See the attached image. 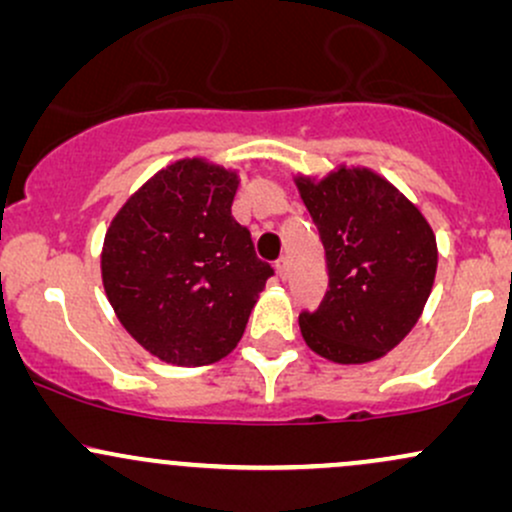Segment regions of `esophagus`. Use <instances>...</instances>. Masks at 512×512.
I'll use <instances>...</instances> for the list:
<instances>
[{"instance_id":"esophagus-1","label":"esophagus","mask_w":512,"mask_h":512,"mask_svg":"<svg viewBox=\"0 0 512 512\" xmlns=\"http://www.w3.org/2000/svg\"><path fill=\"white\" fill-rule=\"evenodd\" d=\"M274 267H276V274H279V279H286V276H289V260H286L284 255L274 262Z\"/></svg>"}]
</instances>
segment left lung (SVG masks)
Instances as JSON below:
<instances>
[{
	"mask_svg": "<svg viewBox=\"0 0 512 512\" xmlns=\"http://www.w3.org/2000/svg\"><path fill=\"white\" fill-rule=\"evenodd\" d=\"M298 190L325 245L320 308L298 317L305 344L334 363H368L416 325L438 267L436 236L397 187L368 168H339Z\"/></svg>",
	"mask_w": 512,
	"mask_h": 512,
	"instance_id": "8db88e82",
	"label": "left lung"
}]
</instances>
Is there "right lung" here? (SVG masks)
Listing matches in <instances>:
<instances>
[{"mask_svg":"<svg viewBox=\"0 0 512 512\" xmlns=\"http://www.w3.org/2000/svg\"><path fill=\"white\" fill-rule=\"evenodd\" d=\"M236 190V173L187 158L158 170L105 233L108 301L161 361L207 366L226 356L274 274L233 219Z\"/></svg>","mask_w":512,"mask_h":512,"instance_id":"right-lung-1","label":"right lung"}]
</instances>
